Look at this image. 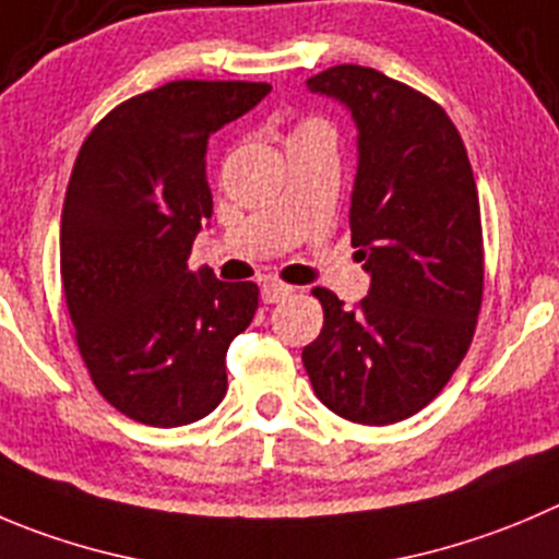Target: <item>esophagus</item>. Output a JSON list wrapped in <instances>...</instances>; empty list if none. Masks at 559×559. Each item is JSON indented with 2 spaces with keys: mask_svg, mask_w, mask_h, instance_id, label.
<instances>
[{
  "mask_svg": "<svg viewBox=\"0 0 559 559\" xmlns=\"http://www.w3.org/2000/svg\"><path fill=\"white\" fill-rule=\"evenodd\" d=\"M294 294H296L294 285L276 283V280H269V283H263V301H265V305H276V301L288 299V296H294Z\"/></svg>",
  "mask_w": 559,
  "mask_h": 559,
  "instance_id": "34e87169",
  "label": "esophagus"
}]
</instances>
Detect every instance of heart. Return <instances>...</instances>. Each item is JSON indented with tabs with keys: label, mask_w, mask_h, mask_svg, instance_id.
Wrapping results in <instances>:
<instances>
[{
	"label": "heart",
	"mask_w": 559,
	"mask_h": 559,
	"mask_svg": "<svg viewBox=\"0 0 559 559\" xmlns=\"http://www.w3.org/2000/svg\"><path fill=\"white\" fill-rule=\"evenodd\" d=\"M316 129H326L329 131V126L323 123V120H316V117H307V120H301V123L296 126L294 134H305V131H316ZM294 134H290V136H294Z\"/></svg>",
	"instance_id": "heart-1"
}]
</instances>
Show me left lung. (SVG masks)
<instances>
[{
	"instance_id": "obj_1",
	"label": "left lung",
	"mask_w": 559,
	"mask_h": 559,
	"mask_svg": "<svg viewBox=\"0 0 559 559\" xmlns=\"http://www.w3.org/2000/svg\"><path fill=\"white\" fill-rule=\"evenodd\" d=\"M307 87L359 126L350 243L373 283L350 310L312 290L323 329L301 362L337 417L401 423L444 390L475 337L486 276L475 175L448 111L419 90L362 66L326 68Z\"/></svg>"
}]
</instances>
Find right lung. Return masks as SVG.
I'll use <instances>...</instances> for the list:
<instances>
[{"label":"right lung","instance_id":"1","mask_svg":"<svg viewBox=\"0 0 559 559\" xmlns=\"http://www.w3.org/2000/svg\"><path fill=\"white\" fill-rule=\"evenodd\" d=\"M269 93L265 82H167L100 117L73 164L60 225L73 337L95 390L142 425L197 423L227 392V348L260 288L197 276L186 260L214 214L209 136Z\"/></svg>","mask_w":559,"mask_h":559}]
</instances>
